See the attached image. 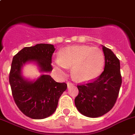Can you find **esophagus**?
Here are the masks:
<instances>
[{"label":"esophagus","instance_id":"1","mask_svg":"<svg viewBox=\"0 0 135 135\" xmlns=\"http://www.w3.org/2000/svg\"><path fill=\"white\" fill-rule=\"evenodd\" d=\"M71 85H73V84H72L71 83H67V86H68V88L70 87Z\"/></svg>","mask_w":135,"mask_h":135}]
</instances>
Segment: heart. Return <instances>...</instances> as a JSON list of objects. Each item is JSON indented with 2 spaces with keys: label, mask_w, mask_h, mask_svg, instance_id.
<instances>
[{
  "label": "heart",
  "mask_w": 135,
  "mask_h": 135,
  "mask_svg": "<svg viewBox=\"0 0 135 135\" xmlns=\"http://www.w3.org/2000/svg\"><path fill=\"white\" fill-rule=\"evenodd\" d=\"M104 55L98 47L86 45L65 47L60 51V57L55 60V66L62 73L72 67V74L77 80L83 82L94 80L101 74L104 65Z\"/></svg>",
  "instance_id": "b5f03b06"
}]
</instances>
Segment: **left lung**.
<instances>
[{
	"label": "left lung",
	"instance_id": "left-lung-1",
	"mask_svg": "<svg viewBox=\"0 0 135 135\" xmlns=\"http://www.w3.org/2000/svg\"><path fill=\"white\" fill-rule=\"evenodd\" d=\"M105 64L104 71L91 83L77 85L79 94L75 106L83 115L101 117L114 107L122 83L120 61L110 49L103 46Z\"/></svg>",
	"mask_w": 135,
	"mask_h": 135
}]
</instances>
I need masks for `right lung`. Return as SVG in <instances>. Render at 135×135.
Wrapping results in <instances>:
<instances>
[{
	"label": "right lung",
	"mask_w": 135,
	"mask_h": 135,
	"mask_svg": "<svg viewBox=\"0 0 135 135\" xmlns=\"http://www.w3.org/2000/svg\"><path fill=\"white\" fill-rule=\"evenodd\" d=\"M54 45L37 44L25 47L15 55L11 64L9 83L12 97L21 111L33 119H45L56 110L59 98L66 90L65 83H57L47 74L30 81L22 75V67L28 62H35L40 71L52 70V56Z\"/></svg>",
	"instance_id": "obj_1"
}]
</instances>
